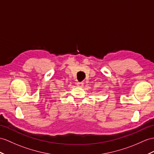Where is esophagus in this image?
<instances>
[{
    "label": "esophagus",
    "instance_id": "obj_1",
    "mask_svg": "<svg viewBox=\"0 0 154 154\" xmlns=\"http://www.w3.org/2000/svg\"><path fill=\"white\" fill-rule=\"evenodd\" d=\"M76 84H77V85L78 86V87H82V86L84 85V84L82 83V82H77Z\"/></svg>",
    "mask_w": 154,
    "mask_h": 154
}]
</instances>
